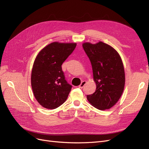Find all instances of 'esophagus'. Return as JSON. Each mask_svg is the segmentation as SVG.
Masks as SVG:
<instances>
[{
    "instance_id": "34e87169",
    "label": "esophagus",
    "mask_w": 149,
    "mask_h": 149,
    "mask_svg": "<svg viewBox=\"0 0 149 149\" xmlns=\"http://www.w3.org/2000/svg\"><path fill=\"white\" fill-rule=\"evenodd\" d=\"M86 81H82V82H81V84L79 85V88H83L84 86L86 85Z\"/></svg>"
}]
</instances>
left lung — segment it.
I'll return each mask as SVG.
<instances>
[{
	"label": "left lung",
	"instance_id": "1",
	"mask_svg": "<svg viewBox=\"0 0 149 149\" xmlns=\"http://www.w3.org/2000/svg\"><path fill=\"white\" fill-rule=\"evenodd\" d=\"M82 47L92 65L96 91L87 95L89 103L100 110L110 109L123 94L125 74L119 53L111 46L102 41L83 43Z\"/></svg>",
	"mask_w": 149,
	"mask_h": 149
}]
</instances>
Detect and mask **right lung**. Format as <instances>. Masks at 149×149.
Segmentation results:
<instances>
[{"label": "right lung", "mask_w": 149, "mask_h": 149, "mask_svg": "<svg viewBox=\"0 0 149 149\" xmlns=\"http://www.w3.org/2000/svg\"><path fill=\"white\" fill-rule=\"evenodd\" d=\"M76 43L55 41L38 53L31 71V84L36 101L45 108L55 109L67 100L72 86L65 79L62 65Z\"/></svg>", "instance_id": "add662e5"}]
</instances>
